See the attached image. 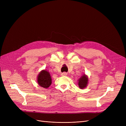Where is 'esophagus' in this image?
I'll list each match as a JSON object with an SVG mask.
<instances>
[{
  "mask_svg": "<svg viewBox=\"0 0 126 126\" xmlns=\"http://www.w3.org/2000/svg\"><path fill=\"white\" fill-rule=\"evenodd\" d=\"M62 75L63 76H66L67 75V72H63V73L62 74Z\"/></svg>",
  "mask_w": 126,
  "mask_h": 126,
  "instance_id": "34e87169",
  "label": "esophagus"
}]
</instances>
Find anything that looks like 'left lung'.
Instances as JSON below:
<instances>
[{"label":"left lung","instance_id":"1","mask_svg":"<svg viewBox=\"0 0 126 126\" xmlns=\"http://www.w3.org/2000/svg\"><path fill=\"white\" fill-rule=\"evenodd\" d=\"M78 86L80 89H84L87 86L88 83V78L85 74H83L81 77L78 79Z\"/></svg>","mask_w":126,"mask_h":126}]
</instances>
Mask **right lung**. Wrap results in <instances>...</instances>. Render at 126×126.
<instances>
[{
	"label": "right lung",
	"instance_id": "right-lung-1",
	"mask_svg": "<svg viewBox=\"0 0 126 126\" xmlns=\"http://www.w3.org/2000/svg\"><path fill=\"white\" fill-rule=\"evenodd\" d=\"M37 77L38 84L40 87L47 88L51 85L52 82L51 77L47 70H41Z\"/></svg>",
	"mask_w": 126,
	"mask_h": 126
}]
</instances>
